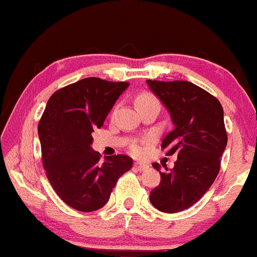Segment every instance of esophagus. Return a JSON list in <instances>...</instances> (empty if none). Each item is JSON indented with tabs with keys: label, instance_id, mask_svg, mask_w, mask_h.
<instances>
[{
	"label": "esophagus",
	"instance_id": "1",
	"mask_svg": "<svg viewBox=\"0 0 257 257\" xmlns=\"http://www.w3.org/2000/svg\"><path fill=\"white\" fill-rule=\"evenodd\" d=\"M148 165L142 164V163H134V169L138 170V171H144V170L148 169Z\"/></svg>",
	"mask_w": 257,
	"mask_h": 257
}]
</instances>
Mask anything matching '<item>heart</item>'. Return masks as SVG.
Masks as SVG:
<instances>
[{
    "instance_id": "b5f03b06",
    "label": "heart",
    "mask_w": 257,
    "mask_h": 257,
    "mask_svg": "<svg viewBox=\"0 0 257 257\" xmlns=\"http://www.w3.org/2000/svg\"><path fill=\"white\" fill-rule=\"evenodd\" d=\"M154 101H158L155 96H153L151 93H143L137 98V104L138 106H140V104L143 103H148V102H154ZM132 151H133L136 155H142V154L145 153V147L144 145H133Z\"/></svg>"
}]
</instances>
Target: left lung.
Segmentation results:
<instances>
[{
	"instance_id": "1",
	"label": "left lung",
	"mask_w": 257,
	"mask_h": 257,
	"mask_svg": "<svg viewBox=\"0 0 257 257\" xmlns=\"http://www.w3.org/2000/svg\"><path fill=\"white\" fill-rule=\"evenodd\" d=\"M147 82L175 125L161 148L167 149V155L177 154L169 172H161L160 165L153 164L160 171L161 181L149 198L161 212H181L199 201L218 176L228 143L223 107L214 96L188 81Z\"/></svg>"
}]
</instances>
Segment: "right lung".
Segmentation results:
<instances>
[{
  "label": "right lung",
  "instance_id": "add662e5",
  "mask_svg": "<svg viewBox=\"0 0 257 257\" xmlns=\"http://www.w3.org/2000/svg\"><path fill=\"white\" fill-rule=\"evenodd\" d=\"M128 82L87 77L51 94L38 124L43 166L51 187L80 212H93L107 203L124 172L133 166L126 155L99 161L92 132L101 128Z\"/></svg>",
  "mask_w": 257,
  "mask_h": 257
}]
</instances>
